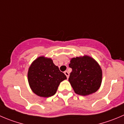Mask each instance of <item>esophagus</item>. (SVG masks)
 <instances>
[{"label":"esophagus","mask_w":124,"mask_h":124,"mask_svg":"<svg viewBox=\"0 0 124 124\" xmlns=\"http://www.w3.org/2000/svg\"><path fill=\"white\" fill-rule=\"evenodd\" d=\"M64 74H65V75H66L67 78H69V72H68V71H65V72H64Z\"/></svg>","instance_id":"esophagus-1"}]
</instances>
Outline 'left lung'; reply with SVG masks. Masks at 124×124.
Here are the masks:
<instances>
[{
	"instance_id": "left-lung-1",
	"label": "left lung",
	"mask_w": 124,
	"mask_h": 124,
	"mask_svg": "<svg viewBox=\"0 0 124 124\" xmlns=\"http://www.w3.org/2000/svg\"><path fill=\"white\" fill-rule=\"evenodd\" d=\"M72 72L69 78L74 92L86 95L98 90L102 83V69L96 61L88 56L73 58L69 64Z\"/></svg>"
}]
</instances>
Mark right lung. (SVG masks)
<instances>
[{
    "label": "right lung",
    "mask_w": 124,
    "mask_h": 124,
    "mask_svg": "<svg viewBox=\"0 0 124 124\" xmlns=\"http://www.w3.org/2000/svg\"><path fill=\"white\" fill-rule=\"evenodd\" d=\"M67 77L50 58L40 56L33 62L28 72V80L36 95L48 97L56 93L59 85Z\"/></svg>",
    "instance_id": "1"
}]
</instances>
